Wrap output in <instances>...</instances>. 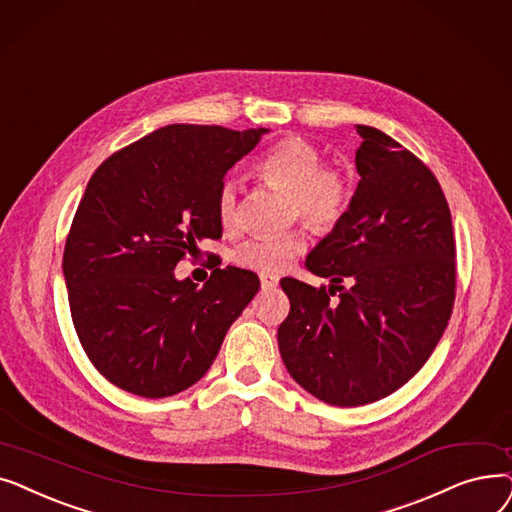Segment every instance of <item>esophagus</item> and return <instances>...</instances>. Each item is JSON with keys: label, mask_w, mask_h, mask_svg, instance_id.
<instances>
[{"label": "esophagus", "mask_w": 512, "mask_h": 512, "mask_svg": "<svg viewBox=\"0 0 512 512\" xmlns=\"http://www.w3.org/2000/svg\"><path fill=\"white\" fill-rule=\"evenodd\" d=\"M260 285L262 289H273L279 285V277L277 275H269V273H262L260 275Z\"/></svg>", "instance_id": "1"}]
</instances>
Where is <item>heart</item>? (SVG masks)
<instances>
[{
  "label": "heart",
  "instance_id": "heart-1",
  "mask_svg": "<svg viewBox=\"0 0 512 512\" xmlns=\"http://www.w3.org/2000/svg\"><path fill=\"white\" fill-rule=\"evenodd\" d=\"M256 175L291 196V216L329 231L346 216L354 185L339 166L325 164L323 152L304 137L289 135L279 139L256 162ZM216 214L223 229L239 225V185L227 179L216 196ZM308 250V235L302 229L283 235H256L235 250V262L243 269L279 273L289 262Z\"/></svg>",
  "mask_w": 512,
  "mask_h": 512
}]
</instances>
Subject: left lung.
I'll list each match as a JSON object with an SVG mask.
<instances>
[{"label":"left lung","instance_id":"left-lung-1","mask_svg":"<svg viewBox=\"0 0 512 512\" xmlns=\"http://www.w3.org/2000/svg\"><path fill=\"white\" fill-rule=\"evenodd\" d=\"M356 131L360 181L350 208L306 258L331 285L281 281L291 302L277 331L281 358L294 381L333 406L381 400L419 373L456 296V243L440 183L396 139L364 125Z\"/></svg>","mask_w":512,"mask_h":512}]
</instances>
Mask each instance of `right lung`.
I'll list each match as a JSON object with an SVG mask.
<instances>
[{
  "label": "right lung",
  "mask_w": 512,
  "mask_h": 512,
  "mask_svg": "<svg viewBox=\"0 0 512 512\" xmlns=\"http://www.w3.org/2000/svg\"><path fill=\"white\" fill-rule=\"evenodd\" d=\"M266 129L168 125L106 158L87 183L66 237L62 271L72 323L93 367L141 398L200 381L260 279L212 271L204 287L175 266L218 239V189Z\"/></svg>",
  "instance_id": "1"
}]
</instances>
